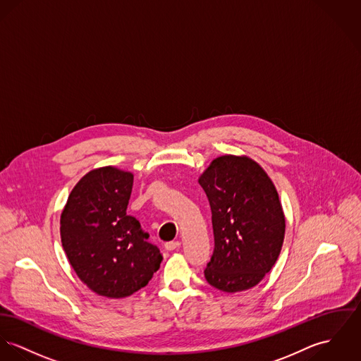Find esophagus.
<instances>
[{"mask_svg": "<svg viewBox=\"0 0 361 361\" xmlns=\"http://www.w3.org/2000/svg\"><path fill=\"white\" fill-rule=\"evenodd\" d=\"M180 247V243L179 241H169V243H165V250L166 251H173V250H178Z\"/></svg>", "mask_w": 361, "mask_h": 361, "instance_id": "34e87169", "label": "esophagus"}]
</instances>
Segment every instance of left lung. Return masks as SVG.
Instances as JSON below:
<instances>
[{"label":"left lung","mask_w":361,"mask_h":361,"mask_svg":"<svg viewBox=\"0 0 361 361\" xmlns=\"http://www.w3.org/2000/svg\"><path fill=\"white\" fill-rule=\"evenodd\" d=\"M198 183L212 212L215 248L204 274L224 291L255 287L277 261L286 218L277 190L262 166L245 156H221Z\"/></svg>","instance_id":"obj_1"}]
</instances>
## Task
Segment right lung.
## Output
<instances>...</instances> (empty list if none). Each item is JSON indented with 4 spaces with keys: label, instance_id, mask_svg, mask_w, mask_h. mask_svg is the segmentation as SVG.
<instances>
[{
    "label": "right lung",
    "instance_id": "add662e5",
    "mask_svg": "<svg viewBox=\"0 0 361 361\" xmlns=\"http://www.w3.org/2000/svg\"><path fill=\"white\" fill-rule=\"evenodd\" d=\"M133 175L116 166L90 171L74 186L61 215L67 259L90 290L126 298L147 286L163 255L127 214Z\"/></svg>",
    "mask_w": 361,
    "mask_h": 361
}]
</instances>
